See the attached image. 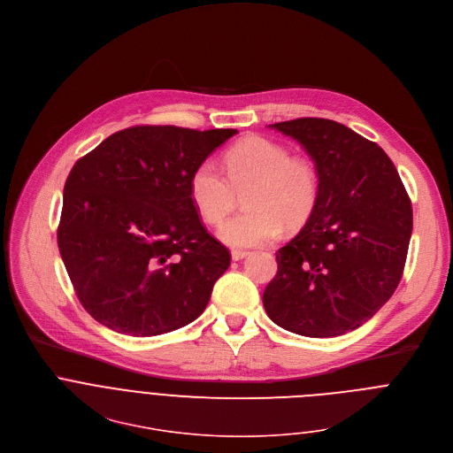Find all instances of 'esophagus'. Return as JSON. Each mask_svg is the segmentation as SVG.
Returning <instances> with one entry per match:
<instances>
[{
  "label": "esophagus",
  "mask_w": 453,
  "mask_h": 453,
  "mask_svg": "<svg viewBox=\"0 0 453 453\" xmlns=\"http://www.w3.org/2000/svg\"><path fill=\"white\" fill-rule=\"evenodd\" d=\"M247 254H249L247 250H240V249H234V250H231V259H233V261H240V259H243Z\"/></svg>",
  "instance_id": "esophagus-1"
}]
</instances>
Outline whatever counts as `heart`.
Returning a JSON list of instances; mask_svg holds the SVG:
<instances>
[{"mask_svg": "<svg viewBox=\"0 0 453 453\" xmlns=\"http://www.w3.org/2000/svg\"><path fill=\"white\" fill-rule=\"evenodd\" d=\"M227 174L217 162L203 160L190 174L188 196L206 224H219L243 196L247 210L219 227V238L231 247H254L275 240L282 226L303 227L319 199L315 167L265 136H247L226 157Z\"/></svg>", "mask_w": 453, "mask_h": 453, "instance_id": "b5f03b06", "label": "heart"}]
</instances>
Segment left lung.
Wrapping results in <instances>:
<instances>
[{
	"label": "left lung",
	"mask_w": 453,
	"mask_h": 453,
	"mask_svg": "<svg viewBox=\"0 0 453 453\" xmlns=\"http://www.w3.org/2000/svg\"><path fill=\"white\" fill-rule=\"evenodd\" d=\"M315 162L319 199L298 234L275 252L263 293L268 319L308 338H334L368 322L396 289L412 208L389 157L350 127L317 117L270 124Z\"/></svg>",
	"instance_id": "obj_1"
}]
</instances>
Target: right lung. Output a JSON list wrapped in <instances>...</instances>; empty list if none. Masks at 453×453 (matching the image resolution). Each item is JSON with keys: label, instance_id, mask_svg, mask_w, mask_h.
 Segmentation results:
<instances>
[{"label": "right lung", "instance_id": "add662e5", "mask_svg": "<svg viewBox=\"0 0 453 453\" xmlns=\"http://www.w3.org/2000/svg\"><path fill=\"white\" fill-rule=\"evenodd\" d=\"M236 133L136 126L110 134L74 164L57 238L94 320L145 338L203 315L231 256L201 224L188 180Z\"/></svg>", "mask_w": 453, "mask_h": 453}]
</instances>
